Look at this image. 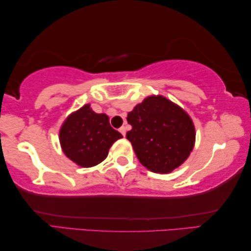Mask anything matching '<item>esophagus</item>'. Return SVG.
<instances>
[{"label":"esophagus","mask_w":251,"mask_h":251,"mask_svg":"<svg viewBox=\"0 0 251 251\" xmlns=\"http://www.w3.org/2000/svg\"><path fill=\"white\" fill-rule=\"evenodd\" d=\"M119 131H120V132L122 133L123 137H126V126H121V128L119 129Z\"/></svg>","instance_id":"obj_1"}]
</instances>
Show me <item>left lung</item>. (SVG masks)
<instances>
[{
  "mask_svg": "<svg viewBox=\"0 0 251 251\" xmlns=\"http://www.w3.org/2000/svg\"><path fill=\"white\" fill-rule=\"evenodd\" d=\"M126 132L139 161L155 174H169L188 159L196 130L189 114L162 96H150L126 117Z\"/></svg>",
  "mask_w": 251,
  "mask_h": 251,
  "instance_id": "1",
  "label": "left lung"
}]
</instances>
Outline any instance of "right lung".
<instances>
[{
	"instance_id": "right-lung-1",
	"label": "right lung",
	"mask_w": 251,
	"mask_h": 251,
	"mask_svg": "<svg viewBox=\"0 0 251 251\" xmlns=\"http://www.w3.org/2000/svg\"><path fill=\"white\" fill-rule=\"evenodd\" d=\"M59 138L70 160L80 167L90 168L108 157L111 146L122 134L110 126L106 114L96 113L90 104H84L65 119Z\"/></svg>"
}]
</instances>
